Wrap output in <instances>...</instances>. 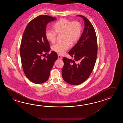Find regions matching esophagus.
<instances>
[{"mask_svg": "<svg viewBox=\"0 0 123 123\" xmlns=\"http://www.w3.org/2000/svg\"><path fill=\"white\" fill-rule=\"evenodd\" d=\"M58 59H62V56L60 55H58Z\"/></svg>", "mask_w": 123, "mask_h": 123, "instance_id": "obj_1", "label": "esophagus"}]
</instances>
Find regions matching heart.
Wrapping results in <instances>:
<instances>
[{
    "instance_id": "obj_1",
    "label": "heart",
    "mask_w": 123,
    "mask_h": 123,
    "mask_svg": "<svg viewBox=\"0 0 123 123\" xmlns=\"http://www.w3.org/2000/svg\"><path fill=\"white\" fill-rule=\"evenodd\" d=\"M55 31L47 29L45 37L48 41L54 43L56 40L57 33H63V42H58L53 45L52 50L59 55H62L69 49L70 44L77 42L80 37L81 26L77 21L72 22L68 19H61L54 25Z\"/></svg>"
}]
</instances>
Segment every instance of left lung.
<instances>
[{
  "label": "left lung",
  "mask_w": 123,
  "mask_h": 123,
  "mask_svg": "<svg viewBox=\"0 0 123 123\" xmlns=\"http://www.w3.org/2000/svg\"><path fill=\"white\" fill-rule=\"evenodd\" d=\"M83 19L84 31L80 39L68 54L74 60L64 57L62 76L68 84L77 85L86 80L94 68L97 56V39L94 28L84 16L77 15ZM75 61L80 63H76Z\"/></svg>",
  "instance_id": "obj_1"
}]
</instances>
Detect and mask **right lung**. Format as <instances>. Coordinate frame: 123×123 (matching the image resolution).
<instances>
[{
    "label": "right lung",
    "mask_w": 123,
    "mask_h": 123,
    "mask_svg": "<svg viewBox=\"0 0 123 123\" xmlns=\"http://www.w3.org/2000/svg\"><path fill=\"white\" fill-rule=\"evenodd\" d=\"M56 19L47 15L38 16L28 24L24 32L20 47L21 64L26 77L35 84L47 81L58 59L54 51L42 58L44 53L47 54L50 50L49 43L45 37L47 25Z\"/></svg>",
    "instance_id": "obj_1"
}]
</instances>
